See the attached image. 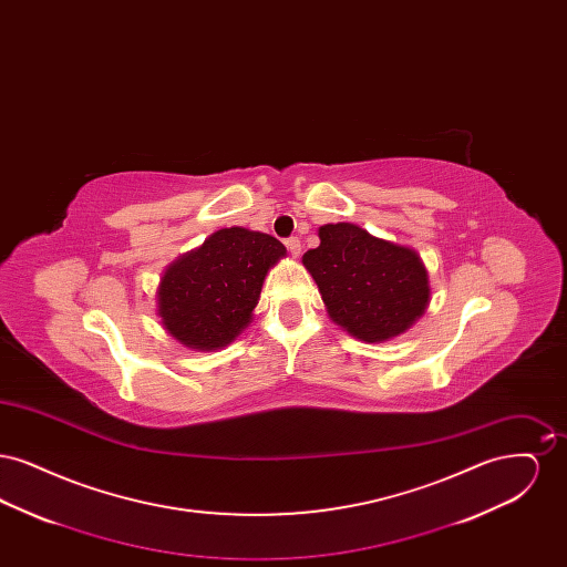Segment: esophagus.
<instances>
[{"label":"esophagus","instance_id":"esophagus-1","mask_svg":"<svg viewBox=\"0 0 567 567\" xmlns=\"http://www.w3.org/2000/svg\"><path fill=\"white\" fill-rule=\"evenodd\" d=\"M287 248H289L291 257H296V259L301 255V243H299V238H289V240H287Z\"/></svg>","mask_w":567,"mask_h":567}]
</instances>
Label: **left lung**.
Wrapping results in <instances>:
<instances>
[{
  "mask_svg": "<svg viewBox=\"0 0 567 567\" xmlns=\"http://www.w3.org/2000/svg\"><path fill=\"white\" fill-rule=\"evenodd\" d=\"M319 240L301 264L315 278L329 319L352 338L386 342L425 315L432 287L414 248L377 238L354 223L323 225Z\"/></svg>",
  "mask_w": 567,
  "mask_h": 567,
  "instance_id": "left-lung-1",
  "label": "left lung"
}]
</instances>
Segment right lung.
I'll list each match as a JSON object with an SVG mask.
<instances>
[{"mask_svg": "<svg viewBox=\"0 0 567 567\" xmlns=\"http://www.w3.org/2000/svg\"><path fill=\"white\" fill-rule=\"evenodd\" d=\"M282 257L287 248L274 236L218 229L163 271L155 296L163 329L193 351L231 344L252 321L264 280Z\"/></svg>", "mask_w": 567, "mask_h": 567, "instance_id": "obj_1", "label": "right lung"}]
</instances>
